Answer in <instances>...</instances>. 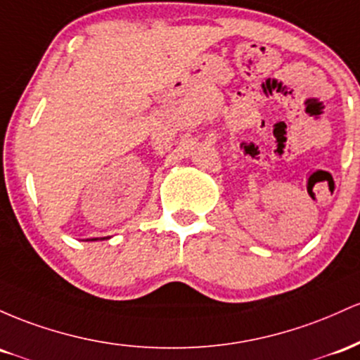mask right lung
Instances as JSON below:
<instances>
[{"label": "right lung", "instance_id": "right-lung-1", "mask_svg": "<svg viewBox=\"0 0 360 360\" xmlns=\"http://www.w3.org/2000/svg\"><path fill=\"white\" fill-rule=\"evenodd\" d=\"M95 240H98V238H93V241H95ZM102 240H105V238H102Z\"/></svg>", "mask_w": 360, "mask_h": 360}]
</instances>
